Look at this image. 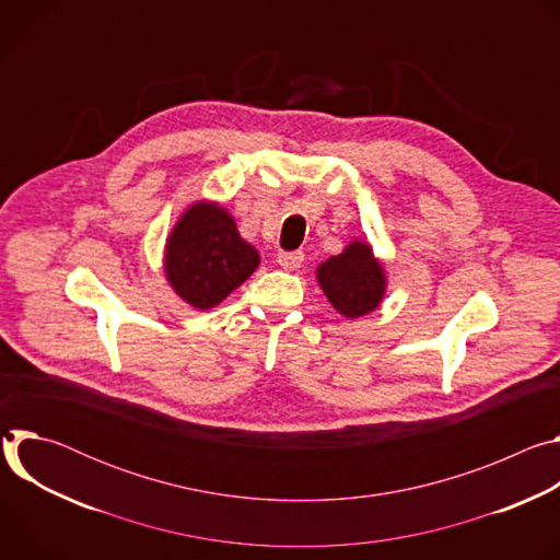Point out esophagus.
I'll list each match as a JSON object with an SVG mask.
<instances>
[{
	"label": "esophagus",
	"instance_id": "esophagus-1",
	"mask_svg": "<svg viewBox=\"0 0 560 560\" xmlns=\"http://www.w3.org/2000/svg\"><path fill=\"white\" fill-rule=\"evenodd\" d=\"M277 264L283 270H296L303 264V253H279L277 255Z\"/></svg>",
	"mask_w": 560,
	"mask_h": 560
}]
</instances>
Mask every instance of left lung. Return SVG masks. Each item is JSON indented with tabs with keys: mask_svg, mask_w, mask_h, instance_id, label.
I'll return each instance as SVG.
<instances>
[{
	"mask_svg": "<svg viewBox=\"0 0 560 560\" xmlns=\"http://www.w3.org/2000/svg\"><path fill=\"white\" fill-rule=\"evenodd\" d=\"M316 277L330 303L350 318L372 312L385 290L383 268L372 257L370 246L361 242L318 266Z\"/></svg>",
	"mask_w": 560,
	"mask_h": 560,
	"instance_id": "left-lung-1",
	"label": "left lung"
}]
</instances>
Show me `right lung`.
<instances>
[{
  "mask_svg": "<svg viewBox=\"0 0 560 560\" xmlns=\"http://www.w3.org/2000/svg\"><path fill=\"white\" fill-rule=\"evenodd\" d=\"M259 266V253L214 203H195L168 238L166 275L192 307L208 310L242 285Z\"/></svg>",
  "mask_w": 560,
  "mask_h": 560,
  "instance_id": "obj_1",
  "label": "right lung"
}]
</instances>
